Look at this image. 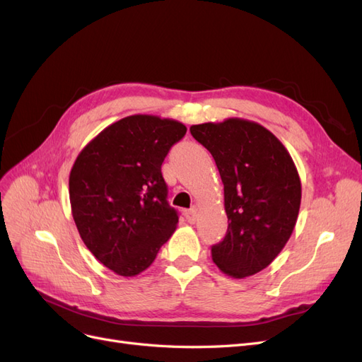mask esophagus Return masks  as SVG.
<instances>
[{
    "instance_id": "obj_1",
    "label": "esophagus",
    "mask_w": 362,
    "mask_h": 362,
    "mask_svg": "<svg viewBox=\"0 0 362 362\" xmlns=\"http://www.w3.org/2000/svg\"><path fill=\"white\" fill-rule=\"evenodd\" d=\"M184 216L187 218L189 223H194L196 218H198V208H190V210L184 213Z\"/></svg>"
}]
</instances>
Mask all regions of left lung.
Segmentation results:
<instances>
[{
	"instance_id": "1",
	"label": "left lung",
	"mask_w": 362,
	"mask_h": 362,
	"mask_svg": "<svg viewBox=\"0 0 362 362\" xmlns=\"http://www.w3.org/2000/svg\"><path fill=\"white\" fill-rule=\"evenodd\" d=\"M223 182L228 233L211 247L225 275L243 279L266 269L287 245L299 216V172L267 128L242 117L190 127Z\"/></svg>"
}]
</instances>
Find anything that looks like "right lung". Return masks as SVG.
Wrapping results in <instances>:
<instances>
[{
    "label": "right lung",
    "mask_w": 362,
    "mask_h": 362,
    "mask_svg": "<svg viewBox=\"0 0 362 362\" xmlns=\"http://www.w3.org/2000/svg\"><path fill=\"white\" fill-rule=\"evenodd\" d=\"M185 131L175 119L127 116L104 128L74 163V222L93 257L119 276L146 270L177 229L161 164Z\"/></svg>",
    "instance_id": "obj_1"
}]
</instances>
